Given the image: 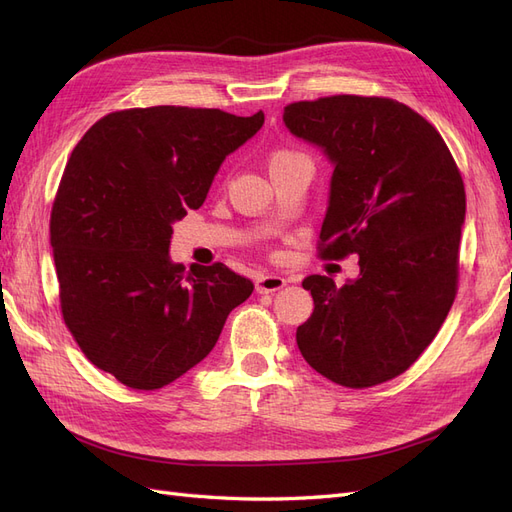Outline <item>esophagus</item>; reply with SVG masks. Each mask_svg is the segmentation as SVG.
Returning <instances> with one entry per match:
<instances>
[{"label": "esophagus", "mask_w": 512, "mask_h": 512, "mask_svg": "<svg viewBox=\"0 0 512 512\" xmlns=\"http://www.w3.org/2000/svg\"><path fill=\"white\" fill-rule=\"evenodd\" d=\"M286 286V280L282 275H275V273H267V275H260L256 277V290L262 292H275Z\"/></svg>", "instance_id": "obj_1"}]
</instances>
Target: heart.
Listing matches in <instances>:
<instances>
[{
    "instance_id": "1",
    "label": "heart",
    "mask_w": 512,
    "mask_h": 512,
    "mask_svg": "<svg viewBox=\"0 0 512 512\" xmlns=\"http://www.w3.org/2000/svg\"><path fill=\"white\" fill-rule=\"evenodd\" d=\"M297 160H305V158L301 156V153H294V151H277L269 160V168L277 166V164H286V162H297Z\"/></svg>"
}]
</instances>
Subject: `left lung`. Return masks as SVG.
I'll list each match as a JSON object with an SVG mask.
<instances>
[{
  "mask_svg": "<svg viewBox=\"0 0 512 512\" xmlns=\"http://www.w3.org/2000/svg\"><path fill=\"white\" fill-rule=\"evenodd\" d=\"M284 123L333 166L320 256H359L337 288L309 275L314 312L297 329L303 359L350 389L391 380L421 356L457 294L466 190L438 130L389 98L294 102Z\"/></svg>",
  "mask_w": 512,
  "mask_h": 512,
  "instance_id": "left-lung-1",
  "label": "left lung"
}]
</instances>
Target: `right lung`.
Returning <instances> with one entry per match:
<instances>
[{
  "instance_id": "add662e5",
  "label": "right lung",
  "mask_w": 512,
  "mask_h": 512,
  "mask_svg": "<svg viewBox=\"0 0 512 512\" xmlns=\"http://www.w3.org/2000/svg\"><path fill=\"white\" fill-rule=\"evenodd\" d=\"M262 123V111L130 108L72 151L51 211L61 314L87 359L130 389H162L198 365L254 290L222 262L185 271L168 247Z\"/></svg>"
}]
</instances>
